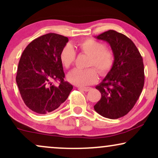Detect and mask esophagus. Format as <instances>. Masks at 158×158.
<instances>
[{"label": "esophagus", "instance_id": "34e87169", "mask_svg": "<svg viewBox=\"0 0 158 158\" xmlns=\"http://www.w3.org/2000/svg\"><path fill=\"white\" fill-rule=\"evenodd\" d=\"M78 88H79V89H80V90H84V91H85V92L89 91V90L91 89V88H89V87H78Z\"/></svg>", "mask_w": 158, "mask_h": 158}]
</instances>
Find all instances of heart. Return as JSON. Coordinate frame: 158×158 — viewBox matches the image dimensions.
Segmentation results:
<instances>
[{"mask_svg":"<svg viewBox=\"0 0 158 158\" xmlns=\"http://www.w3.org/2000/svg\"><path fill=\"white\" fill-rule=\"evenodd\" d=\"M78 48L81 52L89 55L88 66L94 67L99 74L105 75L113 67L114 62V52L105 48L102 42L93 39H87L78 44ZM77 53L70 44H66L62 48L60 59L63 66L70 68L75 62ZM93 68L87 69L76 68L68 75L69 81L74 85L84 86L95 82L97 80V72Z\"/></svg>","mask_w":158,"mask_h":158,"instance_id":"1","label":"heart"}]
</instances>
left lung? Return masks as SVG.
<instances>
[{
  "instance_id": "1",
  "label": "left lung",
  "mask_w": 158,
  "mask_h": 158,
  "mask_svg": "<svg viewBox=\"0 0 158 158\" xmlns=\"http://www.w3.org/2000/svg\"><path fill=\"white\" fill-rule=\"evenodd\" d=\"M110 44L114 54L113 67L96 86L101 99L94 106L102 117H124L137 102L144 86V65L138 49L129 38L110 30L97 36Z\"/></svg>"
}]
</instances>
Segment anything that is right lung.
I'll list each match as a JSON object with an SVG mask.
<instances>
[{
    "instance_id": "1",
    "label": "right lung",
    "mask_w": 158,
    "mask_h": 158,
    "mask_svg": "<svg viewBox=\"0 0 158 158\" xmlns=\"http://www.w3.org/2000/svg\"><path fill=\"white\" fill-rule=\"evenodd\" d=\"M68 38L56 33L31 41L20 59L16 82L25 105L37 114L56 110L68 99L73 85L64 80L60 54ZM53 81L60 85L56 86Z\"/></svg>"
}]
</instances>
